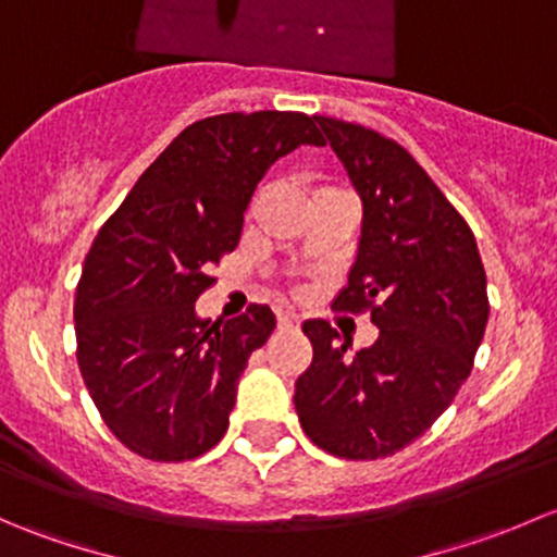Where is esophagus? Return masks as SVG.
<instances>
[{
    "label": "esophagus",
    "instance_id": "34e87169",
    "mask_svg": "<svg viewBox=\"0 0 557 557\" xmlns=\"http://www.w3.org/2000/svg\"><path fill=\"white\" fill-rule=\"evenodd\" d=\"M301 320L296 312H277V329L280 331H299Z\"/></svg>",
    "mask_w": 557,
    "mask_h": 557
}]
</instances>
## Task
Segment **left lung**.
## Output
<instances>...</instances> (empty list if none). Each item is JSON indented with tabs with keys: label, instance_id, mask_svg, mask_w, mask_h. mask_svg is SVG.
<instances>
[{
	"label": "left lung",
	"instance_id": "8db88e82",
	"mask_svg": "<svg viewBox=\"0 0 557 557\" xmlns=\"http://www.w3.org/2000/svg\"><path fill=\"white\" fill-rule=\"evenodd\" d=\"M314 121L363 201L334 310L369 312L380 336L350 352L331 323L307 320L312 363L294 404L320 450L377 460L423 436L471 374L491 312L485 267L469 223L401 145L358 123Z\"/></svg>",
	"mask_w": 557,
	"mask_h": 557
}]
</instances>
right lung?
<instances>
[{"mask_svg":"<svg viewBox=\"0 0 557 557\" xmlns=\"http://www.w3.org/2000/svg\"><path fill=\"white\" fill-rule=\"evenodd\" d=\"M325 145L305 112H226L190 123L99 228L75 294L77 367L107 429L148 460L199 458L223 440L239 374L274 331L269 307L196 318L212 267L243 234L263 172Z\"/></svg>","mask_w":557,"mask_h":557,"instance_id":"add662e5","label":"right lung"}]
</instances>
